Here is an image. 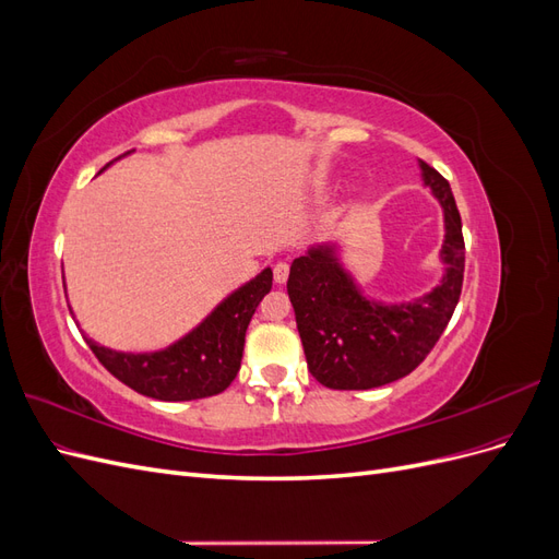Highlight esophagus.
Listing matches in <instances>:
<instances>
[{
  "label": "esophagus",
  "instance_id": "34e87169",
  "mask_svg": "<svg viewBox=\"0 0 559 559\" xmlns=\"http://www.w3.org/2000/svg\"><path fill=\"white\" fill-rule=\"evenodd\" d=\"M273 277H275V282H277V284H284L286 280H289V263H284V261L275 263V267H273Z\"/></svg>",
  "mask_w": 559,
  "mask_h": 559
}]
</instances>
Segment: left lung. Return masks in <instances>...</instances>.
Returning <instances> with one entry per match:
<instances>
[{
	"instance_id": "left-lung-1",
	"label": "left lung",
	"mask_w": 559,
	"mask_h": 559,
	"mask_svg": "<svg viewBox=\"0 0 559 559\" xmlns=\"http://www.w3.org/2000/svg\"><path fill=\"white\" fill-rule=\"evenodd\" d=\"M421 179L445 216V275L427 296L401 306L368 300L335 257L314 247L292 263L289 292L310 373L329 389H373L401 380L427 359L460 302L464 235L450 183L419 160Z\"/></svg>"
}]
</instances>
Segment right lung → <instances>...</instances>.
<instances>
[{
  "instance_id": "add662e5",
  "label": "right lung",
  "mask_w": 559,
  "mask_h": 559,
  "mask_svg": "<svg viewBox=\"0 0 559 559\" xmlns=\"http://www.w3.org/2000/svg\"><path fill=\"white\" fill-rule=\"evenodd\" d=\"M270 289L273 270L265 267L261 275L216 306L198 329L160 352L126 354L97 345L91 337H86V343L97 361L138 394L158 401L216 396L238 376L247 326Z\"/></svg>"
}]
</instances>
